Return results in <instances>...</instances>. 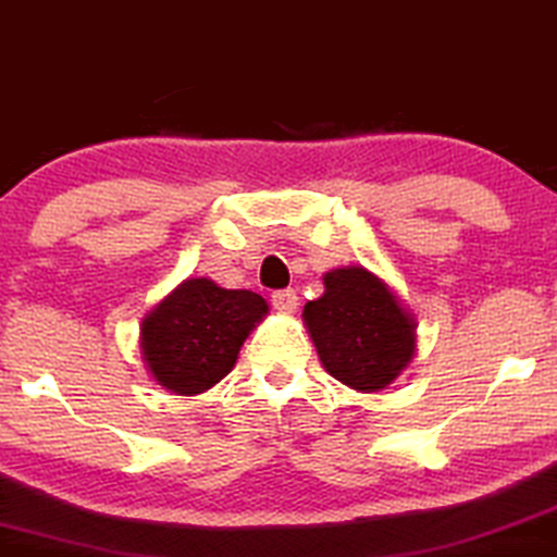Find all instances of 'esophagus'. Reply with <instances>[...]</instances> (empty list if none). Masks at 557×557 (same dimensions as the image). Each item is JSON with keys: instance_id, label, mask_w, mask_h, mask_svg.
I'll use <instances>...</instances> for the list:
<instances>
[{"instance_id": "obj_1", "label": "esophagus", "mask_w": 557, "mask_h": 557, "mask_svg": "<svg viewBox=\"0 0 557 557\" xmlns=\"http://www.w3.org/2000/svg\"><path fill=\"white\" fill-rule=\"evenodd\" d=\"M297 301H299V297L294 289H281V292L271 294V305L276 307L278 312H294L297 310Z\"/></svg>"}]
</instances>
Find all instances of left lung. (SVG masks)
I'll return each mask as SVG.
<instances>
[{
	"label": "left lung",
	"instance_id": "left-lung-1",
	"mask_svg": "<svg viewBox=\"0 0 557 557\" xmlns=\"http://www.w3.org/2000/svg\"><path fill=\"white\" fill-rule=\"evenodd\" d=\"M305 322L322 367L361 393L387 387L416 348L413 322L367 268L327 273L325 294L307 301Z\"/></svg>",
	"mask_w": 557,
	"mask_h": 557
}]
</instances>
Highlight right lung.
Listing matches in <instances>:
<instances>
[{
	"label": "right lung",
	"instance_id": "add662e5",
	"mask_svg": "<svg viewBox=\"0 0 557 557\" xmlns=\"http://www.w3.org/2000/svg\"><path fill=\"white\" fill-rule=\"evenodd\" d=\"M265 312L256 292L222 289L209 278L183 281L141 325L149 372L177 395L203 393L232 372L239 346Z\"/></svg>",
	"mask_w": 557,
	"mask_h": 557
}]
</instances>
